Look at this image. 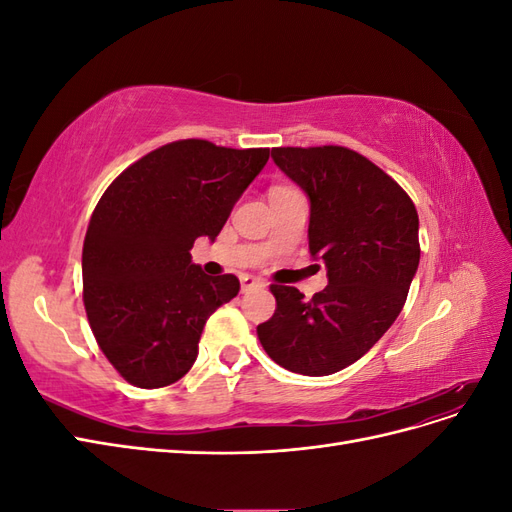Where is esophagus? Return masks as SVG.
<instances>
[{"mask_svg": "<svg viewBox=\"0 0 512 512\" xmlns=\"http://www.w3.org/2000/svg\"><path fill=\"white\" fill-rule=\"evenodd\" d=\"M262 286H265V282L258 280V277H254V275H243L241 277V292H247L252 288H262Z\"/></svg>", "mask_w": 512, "mask_h": 512, "instance_id": "1", "label": "esophagus"}]
</instances>
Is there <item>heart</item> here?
Wrapping results in <instances>:
<instances>
[{
  "mask_svg": "<svg viewBox=\"0 0 512 512\" xmlns=\"http://www.w3.org/2000/svg\"><path fill=\"white\" fill-rule=\"evenodd\" d=\"M277 190H286V188H277Z\"/></svg>",
  "mask_w": 512,
  "mask_h": 512,
  "instance_id": "obj_1",
  "label": "heart"
}]
</instances>
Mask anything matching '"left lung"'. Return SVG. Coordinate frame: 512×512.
I'll return each mask as SVG.
<instances>
[{
    "instance_id": "8db88e82",
    "label": "left lung",
    "mask_w": 512,
    "mask_h": 512,
    "mask_svg": "<svg viewBox=\"0 0 512 512\" xmlns=\"http://www.w3.org/2000/svg\"><path fill=\"white\" fill-rule=\"evenodd\" d=\"M271 158L309 198V254L329 286L312 299L271 286L277 309L258 324L271 359L294 374L331 376L391 329L416 275L418 213L374 162L346 147H277Z\"/></svg>"
}]
</instances>
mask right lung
Listing matches in <instances>:
<instances>
[{"mask_svg": "<svg viewBox=\"0 0 512 512\" xmlns=\"http://www.w3.org/2000/svg\"><path fill=\"white\" fill-rule=\"evenodd\" d=\"M269 149L177 141L147 153L108 185L83 245V301L108 361L130 384L160 389L188 374L207 318L239 294L235 275L192 262L215 241Z\"/></svg>", "mask_w": 512, "mask_h": 512, "instance_id": "1", "label": "right lung"}]
</instances>
